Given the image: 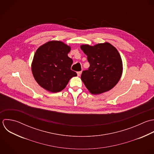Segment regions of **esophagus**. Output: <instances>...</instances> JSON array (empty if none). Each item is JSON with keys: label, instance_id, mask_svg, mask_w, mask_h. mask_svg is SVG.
Instances as JSON below:
<instances>
[{"label": "esophagus", "instance_id": "esophagus-1", "mask_svg": "<svg viewBox=\"0 0 154 154\" xmlns=\"http://www.w3.org/2000/svg\"><path fill=\"white\" fill-rule=\"evenodd\" d=\"M81 73H82V72H81V71H80V72H77L78 76H81Z\"/></svg>", "mask_w": 154, "mask_h": 154}]
</instances>
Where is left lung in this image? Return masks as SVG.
<instances>
[{
    "mask_svg": "<svg viewBox=\"0 0 154 154\" xmlns=\"http://www.w3.org/2000/svg\"><path fill=\"white\" fill-rule=\"evenodd\" d=\"M81 49L87 55L90 63L81 78L93 94L109 91L119 81L122 73V62L118 50L108 42L94 46L82 45Z\"/></svg>",
    "mask_w": 154,
    "mask_h": 154,
    "instance_id": "8db88e82",
    "label": "left lung"
}]
</instances>
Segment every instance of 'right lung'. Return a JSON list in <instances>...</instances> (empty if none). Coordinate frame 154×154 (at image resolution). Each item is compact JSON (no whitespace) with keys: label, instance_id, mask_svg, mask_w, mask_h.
I'll use <instances>...</instances> for the list:
<instances>
[{"label":"right lung","instance_id":"1","mask_svg":"<svg viewBox=\"0 0 154 154\" xmlns=\"http://www.w3.org/2000/svg\"><path fill=\"white\" fill-rule=\"evenodd\" d=\"M70 51L69 46L58 41L48 42L36 50L32 71L41 87L52 93L60 92L70 78L77 76L70 69L73 60L67 55Z\"/></svg>","mask_w":154,"mask_h":154}]
</instances>
